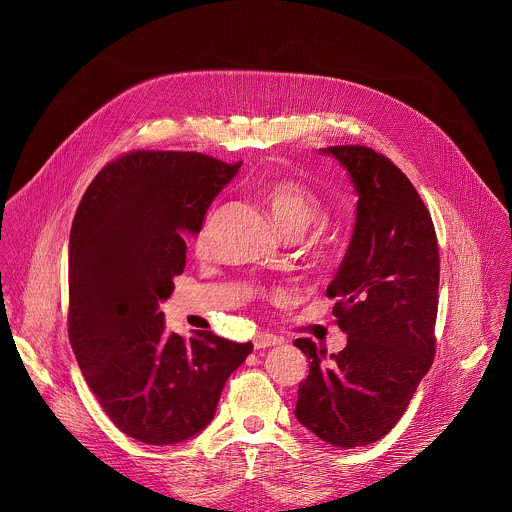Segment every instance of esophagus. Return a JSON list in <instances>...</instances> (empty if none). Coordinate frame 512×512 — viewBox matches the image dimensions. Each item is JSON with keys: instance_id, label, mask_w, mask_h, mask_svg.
I'll list each match as a JSON object with an SVG mask.
<instances>
[{"instance_id": "1", "label": "esophagus", "mask_w": 512, "mask_h": 512, "mask_svg": "<svg viewBox=\"0 0 512 512\" xmlns=\"http://www.w3.org/2000/svg\"><path fill=\"white\" fill-rule=\"evenodd\" d=\"M254 343V349H270V347H276L282 343L280 337H276L274 333H268V331H258L252 339Z\"/></svg>"}]
</instances>
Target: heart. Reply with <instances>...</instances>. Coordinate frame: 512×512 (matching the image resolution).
Listing matches in <instances>:
<instances>
[{"label": "heart", "instance_id": "b5f03b06", "mask_svg": "<svg viewBox=\"0 0 512 512\" xmlns=\"http://www.w3.org/2000/svg\"><path fill=\"white\" fill-rule=\"evenodd\" d=\"M264 203L272 215L276 226L286 234L301 236L311 224L323 217L325 207L319 195L309 189L307 185L293 181V179H280L266 187ZM211 226V213L201 220L199 228L195 230V246L205 248L209 238Z\"/></svg>", "mask_w": 512, "mask_h": 512}]
</instances>
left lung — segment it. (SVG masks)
Returning a JSON list of instances; mask_svg holds the SVG:
<instances>
[{
    "label": "left lung",
    "instance_id": "left-lung-1",
    "mask_svg": "<svg viewBox=\"0 0 512 512\" xmlns=\"http://www.w3.org/2000/svg\"><path fill=\"white\" fill-rule=\"evenodd\" d=\"M347 171L357 201L345 258L327 288L347 333L327 357L309 339L295 418L317 438L357 447L384 438L406 412L436 353L439 254L432 217L410 179L363 146L323 147Z\"/></svg>",
    "mask_w": 512,
    "mask_h": 512
}]
</instances>
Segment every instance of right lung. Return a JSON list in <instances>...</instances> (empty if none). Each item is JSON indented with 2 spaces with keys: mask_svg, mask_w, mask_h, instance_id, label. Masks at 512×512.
<instances>
[{
  "mask_svg": "<svg viewBox=\"0 0 512 512\" xmlns=\"http://www.w3.org/2000/svg\"><path fill=\"white\" fill-rule=\"evenodd\" d=\"M193 151H134L86 189L69 242V339L110 420L147 445H173L213 420L228 376L252 353L211 331H165L159 305L185 270L187 244L236 177Z\"/></svg>",
  "mask_w": 512,
  "mask_h": 512,
  "instance_id": "obj_1",
  "label": "right lung"
}]
</instances>
